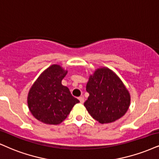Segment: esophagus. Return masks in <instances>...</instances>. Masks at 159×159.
<instances>
[{"label": "esophagus", "mask_w": 159, "mask_h": 159, "mask_svg": "<svg viewBox=\"0 0 159 159\" xmlns=\"http://www.w3.org/2000/svg\"><path fill=\"white\" fill-rule=\"evenodd\" d=\"M79 100L80 102V103H84V102H85V99H84V97H79Z\"/></svg>", "instance_id": "34e87169"}]
</instances>
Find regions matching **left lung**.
<instances>
[{"mask_svg": "<svg viewBox=\"0 0 159 159\" xmlns=\"http://www.w3.org/2000/svg\"><path fill=\"white\" fill-rule=\"evenodd\" d=\"M89 97L84 105L101 124L113 122L127 112L130 96L119 76L109 68H98L86 85Z\"/></svg>", "mask_w": 159, "mask_h": 159, "instance_id": "1", "label": "left lung"}]
</instances>
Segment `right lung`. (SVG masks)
I'll return each mask as SVG.
<instances>
[{
  "mask_svg": "<svg viewBox=\"0 0 159 159\" xmlns=\"http://www.w3.org/2000/svg\"><path fill=\"white\" fill-rule=\"evenodd\" d=\"M68 70L52 65L40 74L29 90L28 106L38 120L47 125H59L67 118L74 105L80 101L62 85Z\"/></svg>",
  "mask_w": 159,
  "mask_h": 159,
  "instance_id": "right-lung-1",
  "label": "right lung"
}]
</instances>
